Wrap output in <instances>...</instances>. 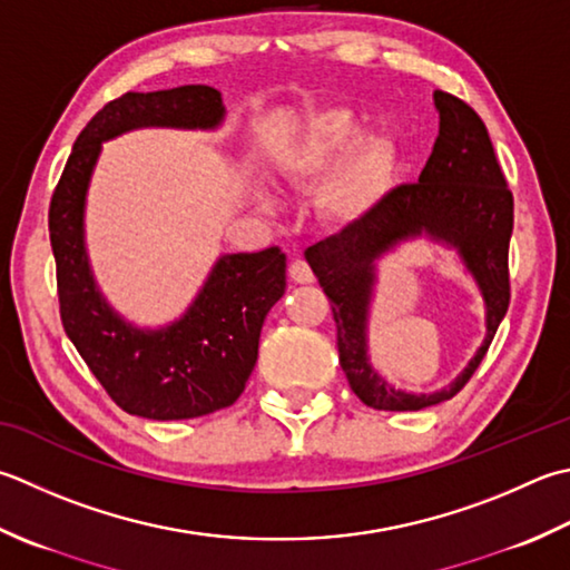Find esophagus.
Here are the masks:
<instances>
[{"label":"esophagus","mask_w":570,"mask_h":570,"mask_svg":"<svg viewBox=\"0 0 570 570\" xmlns=\"http://www.w3.org/2000/svg\"><path fill=\"white\" fill-rule=\"evenodd\" d=\"M292 278L296 284H311L314 282V272H311V266H308V262L306 259H294L292 262Z\"/></svg>","instance_id":"obj_1"}]
</instances>
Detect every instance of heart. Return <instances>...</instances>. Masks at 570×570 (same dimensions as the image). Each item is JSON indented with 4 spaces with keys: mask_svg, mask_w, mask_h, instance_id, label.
Segmentation results:
<instances>
[{
    "mask_svg": "<svg viewBox=\"0 0 570 570\" xmlns=\"http://www.w3.org/2000/svg\"><path fill=\"white\" fill-rule=\"evenodd\" d=\"M361 120L351 108H323L311 116L284 150V173L298 183L326 177L338 166L328 187V203L338 215H363L390 185L395 148L385 138H361Z\"/></svg>",
    "mask_w": 570,
    "mask_h": 570,
    "instance_id": "heart-1",
    "label": "heart"
}]
</instances>
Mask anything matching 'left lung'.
I'll use <instances>...</instances> for the list:
<instances>
[{"label": "left lung", "mask_w": 570, "mask_h": 570, "mask_svg": "<svg viewBox=\"0 0 570 570\" xmlns=\"http://www.w3.org/2000/svg\"><path fill=\"white\" fill-rule=\"evenodd\" d=\"M440 136L420 180L387 193L361 219L306 249L323 294L336 318L338 361L351 390L373 410H422L454 397L470 383L507 316L509 239L514 229V197L507 187L484 120L462 98L434 91ZM444 240L461 252L488 306V336L465 373L430 396L390 389L366 358V306L374 262L400 240L421 236Z\"/></svg>", "instance_id": "obj_1"}]
</instances>
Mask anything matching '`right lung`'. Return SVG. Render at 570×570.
<instances>
[{"instance_id":"right-lung-1","label":"right lung","mask_w":570,"mask_h":570,"mask_svg":"<svg viewBox=\"0 0 570 570\" xmlns=\"http://www.w3.org/2000/svg\"><path fill=\"white\" fill-rule=\"evenodd\" d=\"M222 118V94L212 86L122 94L86 122L51 195L49 237L63 331L128 415L189 420L229 407L254 371L264 318L284 296L286 254L278 247L219 256L187 314L160 331L130 326L96 288L83 207L100 142L145 126L217 128Z\"/></svg>"}]
</instances>
